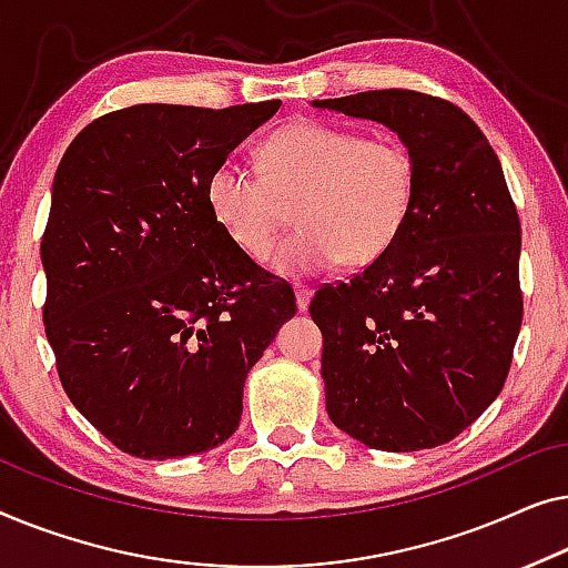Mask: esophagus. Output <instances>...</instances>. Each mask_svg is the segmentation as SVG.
Listing matches in <instances>:
<instances>
[{
	"instance_id": "1",
	"label": "esophagus",
	"mask_w": 568,
	"mask_h": 568,
	"mask_svg": "<svg viewBox=\"0 0 568 568\" xmlns=\"http://www.w3.org/2000/svg\"><path fill=\"white\" fill-rule=\"evenodd\" d=\"M311 295H314V291H311V287H295V306H298V311H306L308 308Z\"/></svg>"
}]
</instances>
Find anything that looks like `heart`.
Here are the masks:
<instances>
[{
  "instance_id": "obj_1",
  "label": "heart",
  "mask_w": 568,
  "mask_h": 568,
  "mask_svg": "<svg viewBox=\"0 0 568 568\" xmlns=\"http://www.w3.org/2000/svg\"><path fill=\"white\" fill-rule=\"evenodd\" d=\"M414 162L388 135L295 121L260 149V170L229 156L205 185L207 205L226 236L262 257L292 205L302 229L270 248L281 277H308L342 260L367 265L396 242L414 203Z\"/></svg>"
}]
</instances>
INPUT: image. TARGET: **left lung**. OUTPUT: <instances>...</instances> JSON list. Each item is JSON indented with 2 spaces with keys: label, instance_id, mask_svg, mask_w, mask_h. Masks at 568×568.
<instances>
[{
  "label": "left lung",
  "instance_id": "obj_1",
  "mask_svg": "<svg viewBox=\"0 0 568 568\" xmlns=\"http://www.w3.org/2000/svg\"><path fill=\"white\" fill-rule=\"evenodd\" d=\"M398 135L414 203L394 244L311 301L329 419L375 450L450 443L505 386L523 324L520 219L478 125L412 90L314 100Z\"/></svg>",
  "mask_w": 568,
  "mask_h": 568
}]
</instances>
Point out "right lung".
I'll use <instances>...</instances> for the list:
<instances>
[{"label": "right lung", "mask_w": 568, "mask_h": 568, "mask_svg": "<svg viewBox=\"0 0 568 568\" xmlns=\"http://www.w3.org/2000/svg\"><path fill=\"white\" fill-rule=\"evenodd\" d=\"M281 105L115 110L55 170L45 337L71 404L135 458L226 443L246 373L295 314L291 287L231 242L205 195L215 164Z\"/></svg>", "instance_id": "add662e5"}]
</instances>
